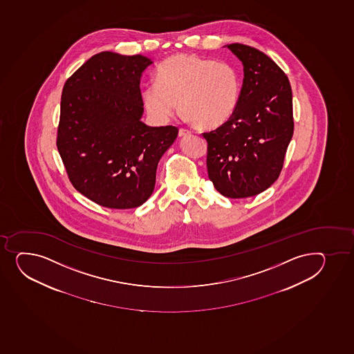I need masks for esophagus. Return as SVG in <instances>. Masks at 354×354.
I'll return each mask as SVG.
<instances>
[{"label": "esophagus", "instance_id": "obj_1", "mask_svg": "<svg viewBox=\"0 0 354 354\" xmlns=\"http://www.w3.org/2000/svg\"><path fill=\"white\" fill-rule=\"evenodd\" d=\"M179 136H187V135H191V131L189 129H185V128H180L178 131Z\"/></svg>", "mask_w": 354, "mask_h": 354}]
</instances>
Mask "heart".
Masks as SVG:
<instances>
[{
	"mask_svg": "<svg viewBox=\"0 0 354 354\" xmlns=\"http://www.w3.org/2000/svg\"><path fill=\"white\" fill-rule=\"evenodd\" d=\"M240 97V75L230 62H216L179 53L157 68L156 84L142 94L147 112L167 120L179 101V112L199 128H213L227 121Z\"/></svg>",
	"mask_w": 354,
	"mask_h": 354,
	"instance_id": "heart-1",
	"label": "heart"
}]
</instances>
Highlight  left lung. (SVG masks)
<instances>
[{"mask_svg": "<svg viewBox=\"0 0 354 354\" xmlns=\"http://www.w3.org/2000/svg\"><path fill=\"white\" fill-rule=\"evenodd\" d=\"M243 65V84L230 119L203 133L207 172L227 198L253 197L282 171L294 134L290 82L279 65L248 45H227Z\"/></svg>", "mask_w": 354, "mask_h": 354, "instance_id": "left-lung-1", "label": "left lung"}]
</instances>
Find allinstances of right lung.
Segmentation results:
<instances>
[{"instance_id": "add662e5", "label": "right lung", "mask_w": 354, "mask_h": 354, "mask_svg": "<svg viewBox=\"0 0 354 354\" xmlns=\"http://www.w3.org/2000/svg\"><path fill=\"white\" fill-rule=\"evenodd\" d=\"M151 59L97 53L64 85L57 148L68 179L108 209H134L153 194L157 164L178 128L149 127L140 80Z\"/></svg>"}]
</instances>
